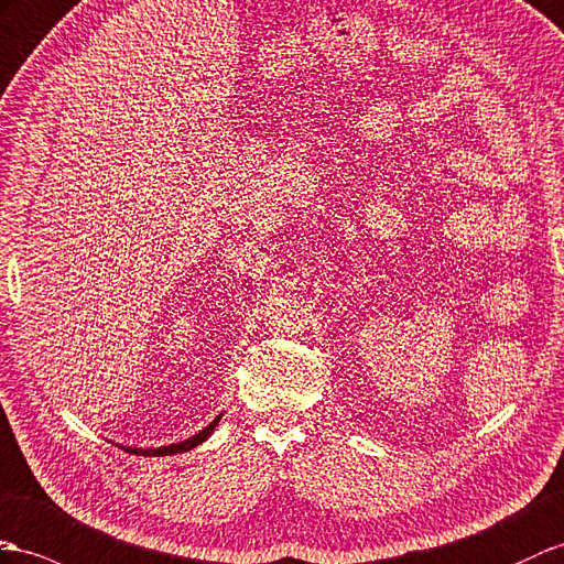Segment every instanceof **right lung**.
<instances>
[{"label": "right lung", "instance_id": "add662e5", "mask_svg": "<svg viewBox=\"0 0 564 564\" xmlns=\"http://www.w3.org/2000/svg\"><path fill=\"white\" fill-rule=\"evenodd\" d=\"M217 421H219V419H215L210 425H205V429H203L200 433H196L194 437H188V441L178 443V445L158 447V449H135V447H123V449H127V452H133V455H143V457H164V455H176V452H186V449H191V447L200 445V443L205 441V437H208V435L215 431Z\"/></svg>", "mask_w": 564, "mask_h": 564}]
</instances>
